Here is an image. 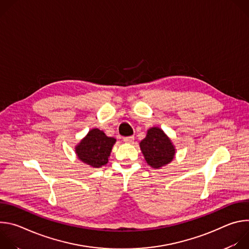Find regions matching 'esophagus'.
<instances>
[{"label":"esophagus","mask_w":249,"mask_h":249,"mask_svg":"<svg viewBox=\"0 0 249 249\" xmlns=\"http://www.w3.org/2000/svg\"><path fill=\"white\" fill-rule=\"evenodd\" d=\"M123 141L125 142V143H132V142L134 141V136H128V137H124V138H123Z\"/></svg>","instance_id":"obj_1"}]
</instances>
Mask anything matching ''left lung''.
<instances>
[{
  "instance_id": "obj_1",
  "label": "left lung",
  "mask_w": 249,
  "mask_h": 249,
  "mask_svg": "<svg viewBox=\"0 0 249 249\" xmlns=\"http://www.w3.org/2000/svg\"><path fill=\"white\" fill-rule=\"evenodd\" d=\"M140 147L148 164L160 168L169 163L175 154L171 141L160 128H151L146 138L141 142Z\"/></svg>"
}]
</instances>
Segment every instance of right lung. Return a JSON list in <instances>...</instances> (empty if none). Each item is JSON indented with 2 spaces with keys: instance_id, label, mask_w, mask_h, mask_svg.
<instances>
[{
  "instance_id": "add662e5",
  "label": "right lung",
  "mask_w": 249,
  "mask_h": 249,
  "mask_svg": "<svg viewBox=\"0 0 249 249\" xmlns=\"http://www.w3.org/2000/svg\"><path fill=\"white\" fill-rule=\"evenodd\" d=\"M115 139L107 137L102 131L92 129L76 147L78 158L92 167H100L108 162Z\"/></svg>"
}]
</instances>
